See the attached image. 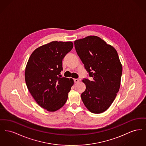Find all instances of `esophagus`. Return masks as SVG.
I'll list each match as a JSON object with an SVG mask.
<instances>
[{
    "instance_id": "esophagus-1",
    "label": "esophagus",
    "mask_w": 146,
    "mask_h": 146,
    "mask_svg": "<svg viewBox=\"0 0 146 146\" xmlns=\"http://www.w3.org/2000/svg\"><path fill=\"white\" fill-rule=\"evenodd\" d=\"M80 80V79H74V83H75L79 82Z\"/></svg>"
}]
</instances>
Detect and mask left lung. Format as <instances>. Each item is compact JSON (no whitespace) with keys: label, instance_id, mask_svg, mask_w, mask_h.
Returning <instances> with one entry per match:
<instances>
[{"label":"left lung","instance_id":"left-lung-1","mask_svg":"<svg viewBox=\"0 0 146 146\" xmlns=\"http://www.w3.org/2000/svg\"><path fill=\"white\" fill-rule=\"evenodd\" d=\"M74 46L91 78L83 80L86 85L81 95L84 104L93 113L104 112L114 101L120 86L122 66L117 51L97 36L76 40Z\"/></svg>","mask_w":146,"mask_h":146}]
</instances>
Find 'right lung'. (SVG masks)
<instances>
[{"instance_id": "obj_1", "label": "right lung", "mask_w": 146, "mask_h": 146, "mask_svg": "<svg viewBox=\"0 0 146 146\" xmlns=\"http://www.w3.org/2000/svg\"><path fill=\"white\" fill-rule=\"evenodd\" d=\"M73 47L71 42H52L35 49L25 70V81L35 101L48 111L64 106L74 82L60 76L62 60Z\"/></svg>"}]
</instances>
